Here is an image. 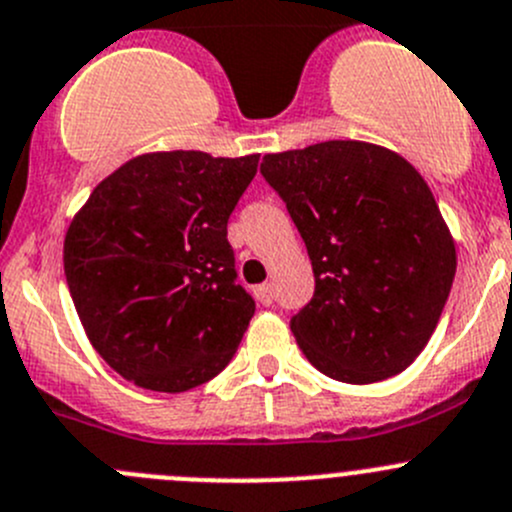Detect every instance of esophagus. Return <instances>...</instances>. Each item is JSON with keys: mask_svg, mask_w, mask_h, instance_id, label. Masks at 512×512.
<instances>
[{"mask_svg": "<svg viewBox=\"0 0 512 512\" xmlns=\"http://www.w3.org/2000/svg\"><path fill=\"white\" fill-rule=\"evenodd\" d=\"M255 297L262 302V305H272V300H275V290H272V285H260L255 287Z\"/></svg>", "mask_w": 512, "mask_h": 512, "instance_id": "34e87169", "label": "esophagus"}]
</instances>
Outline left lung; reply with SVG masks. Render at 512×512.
<instances>
[{
    "label": "left lung",
    "instance_id": "obj_1",
    "mask_svg": "<svg viewBox=\"0 0 512 512\" xmlns=\"http://www.w3.org/2000/svg\"><path fill=\"white\" fill-rule=\"evenodd\" d=\"M315 272L290 320L307 360L367 385L403 372L428 345L455 277V242L428 182L385 147L330 140L265 155Z\"/></svg>",
    "mask_w": 512,
    "mask_h": 512
}]
</instances>
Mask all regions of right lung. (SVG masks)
<instances>
[{
    "label": "right lung",
    "instance_id": "obj_1",
    "mask_svg": "<svg viewBox=\"0 0 512 512\" xmlns=\"http://www.w3.org/2000/svg\"><path fill=\"white\" fill-rule=\"evenodd\" d=\"M260 155L152 152L99 182L64 237V275L94 350L124 380L185 393L235 355L255 300L227 220Z\"/></svg>",
    "mask_w": 512,
    "mask_h": 512
}]
</instances>
